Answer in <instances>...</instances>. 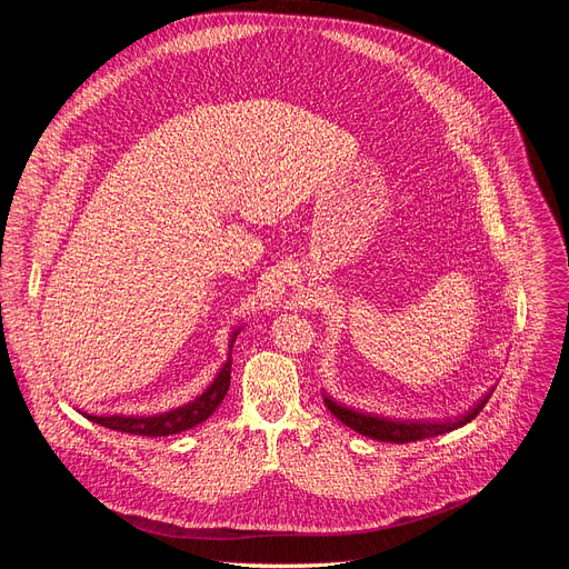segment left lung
Instances as JSON below:
<instances>
[{
    "label": "left lung",
    "instance_id": "8db88e82",
    "mask_svg": "<svg viewBox=\"0 0 569 569\" xmlns=\"http://www.w3.org/2000/svg\"><path fill=\"white\" fill-rule=\"evenodd\" d=\"M491 395H493V390H489L480 401L470 406L463 415L452 417V420H390V417L371 415V412H362V410L341 406L339 401H335L332 397H327V395L322 399H325L327 410H330L337 417V420H341L346 427H350L357 433H362V436L373 438V440H382V442H415V440L442 436V433H450L455 429L466 427L468 422L475 420L477 415H480V410L487 406Z\"/></svg>",
    "mask_w": 569,
    "mask_h": 569
}]
</instances>
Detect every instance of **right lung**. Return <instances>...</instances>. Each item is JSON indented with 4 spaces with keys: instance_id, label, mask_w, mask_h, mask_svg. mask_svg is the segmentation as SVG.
Here are the masks:
<instances>
[{
    "instance_id": "add662e5",
    "label": "right lung",
    "mask_w": 569,
    "mask_h": 569,
    "mask_svg": "<svg viewBox=\"0 0 569 569\" xmlns=\"http://www.w3.org/2000/svg\"><path fill=\"white\" fill-rule=\"evenodd\" d=\"M239 332H242V327H237V330L230 335L228 360L214 376L212 385H209L207 390L202 395H198L193 401L179 406V408H172L168 412H159V415H87V412H82V415L89 422L101 425L106 429L131 433V436H149V438L182 433L187 429L202 425L207 417L221 406L223 397L228 395L230 367H232V343Z\"/></svg>"
}]
</instances>
